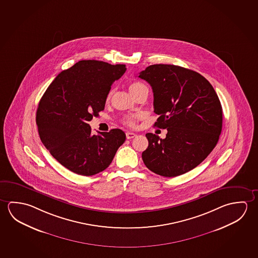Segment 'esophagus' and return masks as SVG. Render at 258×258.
Listing matches in <instances>:
<instances>
[{
    "label": "esophagus",
    "mask_w": 258,
    "mask_h": 258,
    "mask_svg": "<svg viewBox=\"0 0 258 258\" xmlns=\"http://www.w3.org/2000/svg\"><path fill=\"white\" fill-rule=\"evenodd\" d=\"M135 133H133V132H126V138H127V140H131V139H133V138H135L136 137Z\"/></svg>",
    "instance_id": "obj_1"
}]
</instances>
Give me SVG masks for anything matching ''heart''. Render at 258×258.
<instances>
[{"instance_id": "1", "label": "heart", "mask_w": 258, "mask_h": 258, "mask_svg": "<svg viewBox=\"0 0 258 258\" xmlns=\"http://www.w3.org/2000/svg\"><path fill=\"white\" fill-rule=\"evenodd\" d=\"M144 85L142 83H140V82H133V83H131L130 86H128V89H130V91H131V93L134 95L139 90H140L141 87H143ZM110 98V93L108 95V98H107V100L109 101ZM139 115L138 114H131V115H126V116H124V118H122V122L125 124V125H127L128 127H134L136 125V122H137V119L139 118Z\"/></svg>"}]
</instances>
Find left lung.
I'll return each mask as SVG.
<instances>
[{
	"label": "left lung",
	"mask_w": 258,
	"mask_h": 258,
	"mask_svg": "<svg viewBox=\"0 0 258 258\" xmlns=\"http://www.w3.org/2000/svg\"><path fill=\"white\" fill-rule=\"evenodd\" d=\"M154 93L155 126L166 128L164 140L147 133L142 153L148 169L174 177L200 165L218 143L222 107L210 82L199 73L173 64H152L140 73Z\"/></svg>",
	"instance_id": "left-lung-1"
}]
</instances>
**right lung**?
<instances>
[{"label": "right lung", "instance_id": "add662e5", "mask_svg": "<svg viewBox=\"0 0 258 258\" xmlns=\"http://www.w3.org/2000/svg\"><path fill=\"white\" fill-rule=\"evenodd\" d=\"M125 64L81 60L55 77L38 103L36 121L43 145L74 173L90 176L110 165L125 142L121 130L92 134L89 121L104 110L111 85Z\"/></svg>", "mask_w": 258, "mask_h": 258}]
</instances>
